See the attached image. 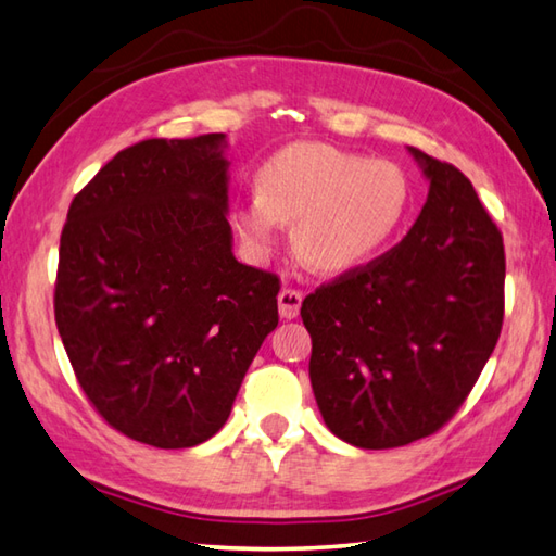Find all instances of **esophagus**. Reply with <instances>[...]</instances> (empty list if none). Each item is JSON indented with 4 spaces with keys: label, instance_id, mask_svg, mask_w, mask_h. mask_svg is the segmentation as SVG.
<instances>
[{
    "label": "esophagus",
    "instance_id": "34e87169",
    "mask_svg": "<svg viewBox=\"0 0 556 556\" xmlns=\"http://www.w3.org/2000/svg\"><path fill=\"white\" fill-rule=\"evenodd\" d=\"M300 305H302V292L292 290V288H282L278 292V312L282 319H295L300 314Z\"/></svg>",
    "mask_w": 556,
    "mask_h": 556
}]
</instances>
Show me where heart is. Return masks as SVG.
<instances>
[{"label":"heart","mask_w":556,"mask_h":556,"mask_svg":"<svg viewBox=\"0 0 556 556\" xmlns=\"http://www.w3.org/2000/svg\"><path fill=\"white\" fill-rule=\"evenodd\" d=\"M412 205V181L400 164L370 160L321 142H295L261 164L256 195L232 223L254 254H268L280 225L319 274L341 276L380 254L400 232Z\"/></svg>","instance_id":"b5f03b06"}]
</instances>
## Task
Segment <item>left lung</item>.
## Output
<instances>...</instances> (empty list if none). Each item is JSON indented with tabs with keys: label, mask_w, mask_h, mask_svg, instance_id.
I'll list each match as a JSON object with an SVG mask.
<instances>
[{
	"label": "left lung",
	"mask_w": 556,
	"mask_h": 556,
	"mask_svg": "<svg viewBox=\"0 0 556 556\" xmlns=\"http://www.w3.org/2000/svg\"><path fill=\"white\" fill-rule=\"evenodd\" d=\"M428 181L414 227L302 302L329 431L365 450L435 433L472 392L504 324L506 254L475 186L408 148Z\"/></svg>",
	"instance_id": "obj_1"
}]
</instances>
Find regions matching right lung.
Here are the masks:
<instances>
[{
    "mask_svg": "<svg viewBox=\"0 0 556 556\" xmlns=\"http://www.w3.org/2000/svg\"><path fill=\"white\" fill-rule=\"evenodd\" d=\"M225 150V132L132 144L75 195L60 237L55 321L81 390L162 450L225 426L278 327V278L232 254Z\"/></svg>",
    "mask_w": 556,
    "mask_h": 556,
    "instance_id": "obj_1",
    "label": "right lung"
}]
</instances>
